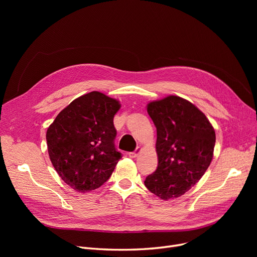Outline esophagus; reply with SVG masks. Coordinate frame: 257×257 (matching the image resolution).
Here are the masks:
<instances>
[{
  "mask_svg": "<svg viewBox=\"0 0 257 257\" xmlns=\"http://www.w3.org/2000/svg\"><path fill=\"white\" fill-rule=\"evenodd\" d=\"M142 152V148H140V147H138L136 150H134L133 152H130L129 153V156L131 157V158H136V157H138L139 156V154Z\"/></svg>",
  "mask_w": 257,
  "mask_h": 257,
  "instance_id": "1",
  "label": "esophagus"
}]
</instances>
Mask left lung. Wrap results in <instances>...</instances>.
Masks as SVG:
<instances>
[{
	"instance_id": "1",
	"label": "left lung",
	"mask_w": 257,
	"mask_h": 257,
	"mask_svg": "<svg viewBox=\"0 0 257 257\" xmlns=\"http://www.w3.org/2000/svg\"><path fill=\"white\" fill-rule=\"evenodd\" d=\"M147 111L157 131L158 166L145 180L163 200L185 194L203 176L213 156L214 129L205 114L177 96L150 102Z\"/></svg>"
}]
</instances>
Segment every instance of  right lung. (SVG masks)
I'll use <instances>...</instances> for the list:
<instances>
[{
  "instance_id": "obj_1",
  "label": "right lung",
  "mask_w": 257,
  "mask_h": 257,
  "mask_svg": "<svg viewBox=\"0 0 257 257\" xmlns=\"http://www.w3.org/2000/svg\"><path fill=\"white\" fill-rule=\"evenodd\" d=\"M119 108L117 100L91 91L66 106L48 128L51 163L73 190L87 193L111 176L121 158L113 125Z\"/></svg>"
}]
</instances>
